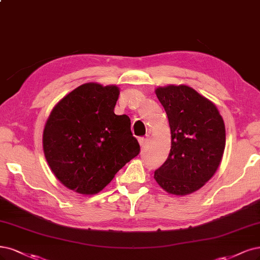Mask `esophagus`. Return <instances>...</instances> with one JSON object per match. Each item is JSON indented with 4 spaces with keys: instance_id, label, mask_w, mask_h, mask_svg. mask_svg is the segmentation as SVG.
I'll list each match as a JSON object with an SVG mask.
<instances>
[{
    "instance_id": "34e87169",
    "label": "esophagus",
    "mask_w": 260,
    "mask_h": 260,
    "mask_svg": "<svg viewBox=\"0 0 260 260\" xmlns=\"http://www.w3.org/2000/svg\"><path fill=\"white\" fill-rule=\"evenodd\" d=\"M147 139H145V138H140L139 139V143H140V145H141V147H144L145 145H146V143H147Z\"/></svg>"
}]
</instances>
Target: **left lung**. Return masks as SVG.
Listing matches in <instances>:
<instances>
[{"label": "left lung", "instance_id": "1", "mask_svg": "<svg viewBox=\"0 0 260 260\" xmlns=\"http://www.w3.org/2000/svg\"><path fill=\"white\" fill-rule=\"evenodd\" d=\"M167 113L171 149L154 178L169 193L189 194L215 174L226 145L225 123L216 105L186 85L158 87Z\"/></svg>", "mask_w": 260, "mask_h": 260}]
</instances>
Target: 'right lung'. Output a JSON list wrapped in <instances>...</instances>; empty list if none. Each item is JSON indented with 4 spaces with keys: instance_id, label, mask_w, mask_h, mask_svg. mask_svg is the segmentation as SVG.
I'll list each match as a JSON object with an SVG mask.
<instances>
[{
    "instance_id": "obj_1",
    "label": "right lung",
    "mask_w": 260,
    "mask_h": 260,
    "mask_svg": "<svg viewBox=\"0 0 260 260\" xmlns=\"http://www.w3.org/2000/svg\"><path fill=\"white\" fill-rule=\"evenodd\" d=\"M116 85L86 83L55 105L45 123L43 149L52 173L69 189L94 194L140 153L127 115H116Z\"/></svg>"
}]
</instances>
